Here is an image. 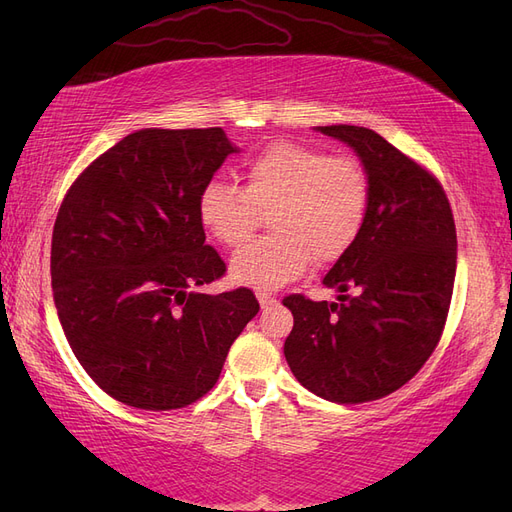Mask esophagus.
<instances>
[{
    "label": "esophagus",
    "mask_w": 512,
    "mask_h": 512,
    "mask_svg": "<svg viewBox=\"0 0 512 512\" xmlns=\"http://www.w3.org/2000/svg\"><path fill=\"white\" fill-rule=\"evenodd\" d=\"M256 299H258V303H260V307L262 309H269L271 305H275L277 301H275V297H271L269 292H256Z\"/></svg>",
    "instance_id": "obj_1"
}]
</instances>
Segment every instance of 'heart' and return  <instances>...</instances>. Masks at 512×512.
<instances>
[{
  "label": "heart",
  "mask_w": 512,
  "mask_h": 512,
  "mask_svg": "<svg viewBox=\"0 0 512 512\" xmlns=\"http://www.w3.org/2000/svg\"><path fill=\"white\" fill-rule=\"evenodd\" d=\"M369 207V179L352 156L280 141L243 166V188L211 179L198 194V218L228 247L252 237L269 213L273 235L243 245L230 260L232 280L275 290L312 262L329 265L359 239Z\"/></svg>",
  "instance_id": "1"
}]
</instances>
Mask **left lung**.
Listing matches in <instances>:
<instances>
[{
	"label": "left lung",
	"mask_w": 512,
	"mask_h": 512,
	"mask_svg": "<svg viewBox=\"0 0 512 512\" xmlns=\"http://www.w3.org/2000/svg\"><path fill=\"white\" fill-rule=\"evenodd\" d=\"M316 130L359 156L369 207L359 239L322 280L339 303L284 299L294 316L284 354L307 391L363 404L401 389L436 350L455 284V220L438 179L374 130Z\"/></svg>",
	"instance_id": "1"
}]
</instances>
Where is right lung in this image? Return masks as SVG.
I'll return each instance as SVG.
<instances>
[{
    "label": "right lung",
    "mask_w": 512,
    "mask_h": 512,
    "mask_svg": "<svg viewBox=\"0 0 512 512\" xmlns=\"http://www.w3.org/2000/svg\"><path fill=\"white\" fill-rule=\"evenodd\" d=\"M237 151L222 128L138 130L91 162L59 207L51 280L61 329L121 404H194L258 314L252 290H198L226 271L205 245L198 194Z\"/></svg>",
    "instance_id": "1"
}]
</instances>
